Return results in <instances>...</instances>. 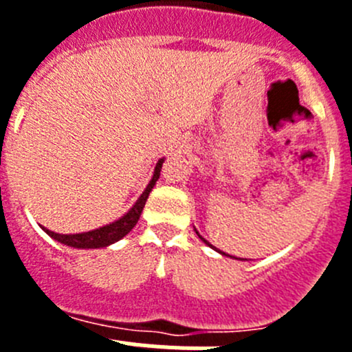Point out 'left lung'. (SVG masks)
I'll list each match as a JSON object with an SVG mask.
<instances>
[{
	"label": "left lung",
	"mask_w": 352,
	"mask_h": 352,
	"mask_svg": "<svg viewBox=\"0 0 352 352\" xmlns=\"http://www.w3.org/2000/svg\"><path fill=\"white\" fill-rule=\"evenodd\" d=\"M195 232H197V231H195ZM197 236H199V238H201V239H203V241H204V243H206V245H208V247H211V248H214V247H213V245H210V243H208V241H206V239H204V238H203V236H201V234H199V232H197ZM214 250H217V248H214ZM217 252H220V250H217ZM220 254H222V256H227V254H226V252H220ZM229 257H232V256H229ZM234 259H238V257H234Z\"/></svg>",
	"instance_id": "8db88e82"
}]
</instances>
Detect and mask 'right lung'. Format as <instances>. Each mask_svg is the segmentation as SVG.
<instances>
[{
    "instance_id": "add662e5",
    "label": "right lung",
    "mask_w": 352,
    "mask_h": 352,
    "mask_svg": "<svg viewBox=\"0 0 352 352\" xmlns=\"http://www.w3.org/2000/svg\"><path fill=\"white\" fill-rule=\"evenodd\" d=\"M158 167H162V160L158 162L157 169H155L153 179L149 182L148 188H146L144 194H142L141 199L135 203V206H133L125 217H121L120 220H116V222L100 227V229H95V231L82 232V234H56V232L47 231V229H45V232H47L51 238H54L56 241H60V243L74 248H102L116 243V241H120L123 236L129 234L133 227H135V223H138L139 217H141L142 213V208H144L146 204V199H148L149 192H151V188H153L155 183H157L158 176H160V169H158Z\"/></svg>"
}]
</instances>
